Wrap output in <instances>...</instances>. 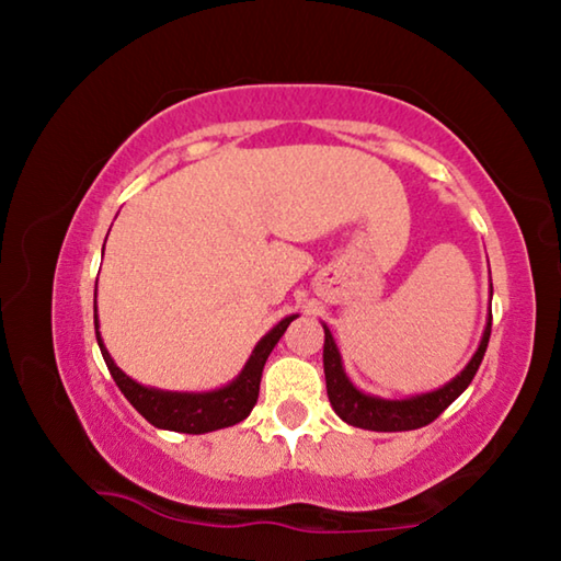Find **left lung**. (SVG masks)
<instances>
[{
    "instance_id": "1",
    "label": "left lung",
    "mask_w": 561,
    "mask_h": 561,
    "mask_svg": "<svg viewBox=\"0 0 561 561\" xmlns=\"http://www.w3.org/2000/svg\"><path fill=\"white\" fill-rule=\"evenodd\" d=\"M324 327V379H327V394L332 409L342 422L359 426V430L371 432H409L420 430V426L430 424L447 409L455 399L472 385L479 364L484 359L489 334H492V312L486 317L482 340H479L477 352L467 367L451 377L447 385L424 394H409V397H379L362 392L354 381L346 377L342 352L336 346L329 327Z\"/></svg>"
}]
</instances>
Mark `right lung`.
I'll list each match as a JSON object with an SVG mask.
<instances>
[{"mask_svg":"<svg viewBox=\"0 0 561 561\" xmlns=\"http://www.w3.org/2000/svg\"><path fill=\"white\" fill-rule=\"evenodd\" d=\"M106 242V239H104ZM299 314L284 317L282 322L274 324L260 342L254 344L252 354L244 362V367L239 375L227 381L225 387L209 389V392H169V389L147 387L141 381L131 379L129 375L117 367V362L112 359V354L106 352L104 340L100 334V317H96V287H94V332L96 344H100L102 357L106 362L112 379L117 381L122 394L129 399V404L145 416L149 424H154L157 430L169 432H182V434H207L225 430V426H234L242 420H247L252 407L260 397V381L262 369L266 364L274 346L282 340V334L287 332L291 319Z\"/></svg>","mask_w":561,"mask_h":561,"instance_id":"1","label":"right lung"}]
</instances>
